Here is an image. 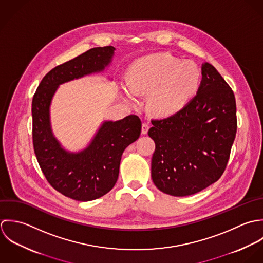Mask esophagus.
Wrapping results in <instances>:
<instances>
[{
    "mask_svg": "<svg viewBox=\"0 0 263 263\" xmlns=\"http://www.w3.org/2000/svg\"><path fill=\"white\" fill-rule=\"evenodd\" d=\"M148 129H149V124L147 123V122H144L143 124H142V128H141V133L144 135V134H146L147 132H148Z\"/></svg>",
    "mask_w": 263,
    "mask_h": 263,
    "instance_id": "obj_1",
    "label": "esophagus"
}]
</instances>
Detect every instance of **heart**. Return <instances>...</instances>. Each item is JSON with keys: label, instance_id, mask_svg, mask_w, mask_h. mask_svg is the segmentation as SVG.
I'll return each mask as SVG.
<instances>
[{"label": "heart", "instance_id": "b5f03b06", "mask_svg": "<svg viewBox=\"0 0 263 263\" xmlns=\"http://www.w3.org/2000/svg\"><path fill=\"white\" fill-rule=\"evenodd\" d=\"M199 83L197 66L181 62L170 53L156 54L135 62L129 73L126 96H142L153 91L148 107L157 116H170L181 109L196 91Z\"/></svg>", "mask_w": 263, "mask_h": 263}]
</instances>
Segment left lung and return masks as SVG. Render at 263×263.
<instances>
[{
  "mask_svg": "<svg viewBox=\"0 0 263 263\" xmlns=\"http://www.w3.org/2000/svg\"><path fill=\"white\" fill-rule=\"evenodd\" d=\"M152 124L155 185L172 196L195 194L216 182L227 167L237 132L234 92L205 63L196 96L174 115L153 119Z\"/></svg>",
  "mask_w": 263,
  "mask_h": 263,
  "instance_id": "8db88e82",
  "label": "left lung"
}]
</instances>
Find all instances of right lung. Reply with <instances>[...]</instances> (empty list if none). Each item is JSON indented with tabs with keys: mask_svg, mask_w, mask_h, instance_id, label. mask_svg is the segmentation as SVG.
Segmentation results:
<instances>
[{
	"mask_svg": "<svg viewBox=\"0 0 263 263\" xmlns=\"http://www.w3.org/2000/svg\"><path fill=\"white\" fill-rule=\"evenodd\" d=\"M114 51L111 46L93 48L54 67L43 78L32 99V141L39 164L53 189L74 200H95L112 189L123 152L140 136L141 121L130 115L105 122L87 148L70 154L53 136L51 101L60 84L103 71Z\"/></svg>",
	"mask_w": 263,
	"mask_h": 263,
	"instance_id": "right-lung-1",
	"label": "right lung"
}]
</instances>
